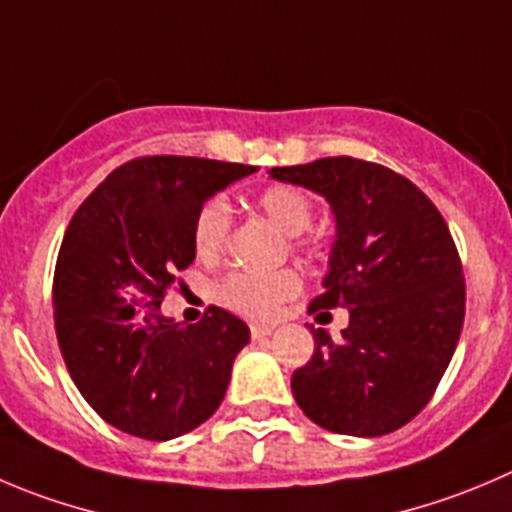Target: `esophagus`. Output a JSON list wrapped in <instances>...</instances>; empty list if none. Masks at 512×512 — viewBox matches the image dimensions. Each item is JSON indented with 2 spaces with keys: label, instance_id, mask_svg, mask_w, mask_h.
Instances as JSON below:
<instances>
[{
  "label": "esophagus",
  "instance_id": "esophagus-1",
  "mask_svg": "<svg viewBox=\"0 0 512 512\" xmlns=\"http://www.w3.org/2000/svg\"><path fill=\"white\" fill-rule=\"evenodd\" d=\"M271 332H274V326H266V324H253L251 326V337L253 339H266Z\"/></svg>",
  "mask_w": 512,
  "mask_h": 512
}]
</instances>
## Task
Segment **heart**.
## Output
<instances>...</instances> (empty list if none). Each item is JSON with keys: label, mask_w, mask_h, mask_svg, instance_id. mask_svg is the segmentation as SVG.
Listing matches in <instances>:
<instances>
[{"label": "heart", "mask_w": 512, "mask_h": 512, "mask_svg": "<svg viewBox=\"0 0 512 512\" xmlns=\"http://www.w3.org/2000/svg\"><path fill=\"white\" fill-rule=\"evenodd\" d=\"M256 206L286 236L304 233L314 218L311 198L301 188L286 186V183L261 191ZM228 228H231V213H228L226 203L221 198L208 201L193 221V248H196L198 259L216 261L221 256L228 241ZM299 289L301 279L294 271H271V274L236 271L216 286V296L223 306L248 316V319H269Z\"/></svg>", "instance_id": "b5f03b06"}]
</instances>
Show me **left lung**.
Instances as JSON below:
<instances>
[{
	"mask_svg": "<svg viewBox=\"0 0 512 512\" xmlns=\"http://www.w3.org/2000/svg\"><path fill=\"white\" fill-rule=\"evenodd\" d=\"M269 175L332 208L337 233L311 311H349L339 339L311 329L314 357L291 377L296 405L329 432L389 435L430 402L460 339L465 279L450 228L415 183L367 160L319 158Z\"/></svg>",
	"mask_w": 512,
	"mask_h": 512,
	"instance_id": "left-lung-1",
	"label": "left lung"
}]
</instances>
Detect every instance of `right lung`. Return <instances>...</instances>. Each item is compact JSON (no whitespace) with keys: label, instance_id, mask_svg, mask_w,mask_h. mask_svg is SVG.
Returning a JSON list of instances; mask_svg holds the SVG:
<instances>
[{"label":"right lung","instance_id":"right-lung-1","mask_svg":"<svg viewBox=\"0 0 512 512\" xmlns=\"http://www.w3.org/2000/svg\"><path fill=\"white\" fill-rule=\"evenodd\" d=\"M256 170L150 155L113 170L72 216L52 284L57 342L72 382L107 425L165 442L203 425L226 397L248 326L218 306L180 324L160 301L196 261L193 221L203 203Z\"/></svg>","mask_w":512,"mask_h":512}]
</instances>
